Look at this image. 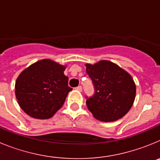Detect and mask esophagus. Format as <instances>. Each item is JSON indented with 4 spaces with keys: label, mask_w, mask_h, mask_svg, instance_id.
Wrapping results in <instances>:
<instances>
[{
    "label": "esophagus",
    "mask_w": 160,
    "mask_h": 160,
    "mask_svg": "<svg viewBox=\"0 0 160 160\" xmlns=\"http://www.w3.org/2000/svg\"><path fill=\"white\" fill-rule=\"evenodd\" d=\"M76 90H78V91H80V92H81V91H82V87L81 86H78V87H76Z\"/></svg>",
    "instance_id": "34e87169"
}]
</instances>
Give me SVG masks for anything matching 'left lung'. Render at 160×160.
Masks as SVG:
<instances>
[{
    "mask_svg": "<svg viewBox=\"0 0 160 160\" xmlns=\"http://www.w3.org/2000/svg\"><path fill=\"white\" fill-rule=\"evenodd\" d=\"M86 67L94 87V95L86 97L89 111L102 122H114L122 118L135 98L136 87L131 76L110 61L86 64Z\"/></svg>",
    "mask_w": 160,
    "mask_h": 160,
    "instance_id": "8db88e82",
    "label": "left lung"
}]
</instances>
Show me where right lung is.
Instances as JSON below:
<instances>
[{
  "instance_id": "obj_1",
  "label": "right lung",
  "mask_w": 160,
  "mask_h": 160,
  "mask_svg": "<svg viewBox=\"0 0 160 160\" xmlns=\"http://www.w3.org/2000/svg\"><path fill=\"white\" fill-rule=\"evenodd\" d=\"M66 66L50 59L33 63L20 73L15 84L19 106L28 115L38 119L51 118L64 104L68 93Z\"/></svg>"
}]
</instances>
